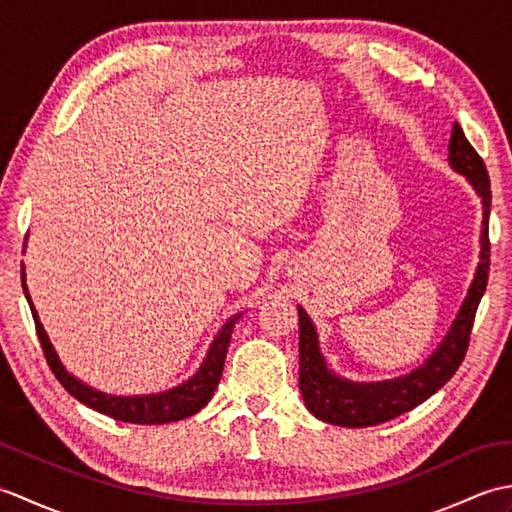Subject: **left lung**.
I'll return each mask as SVG.
<instances>
[{
  "label": "left lung",
  "mask_w": 512,
  "mask_h": 512,
  "mask_svg": "<svg viewBox=\"0 0 512 512\" xmlns=\"http://www.w3.org/2000/svg\"><path fill=\"white\" fill-rule=\"evenodd\" d=\"M449 162L455 171L469 178L484 204L482 262L477 266L469 297L464 299L458 319L453 321L449 334L444 336L438 350L429 356V361L413 369L409 376L385 380V383L356 385L334 376L325 367L314 325L306 310L299 308V387L306 407L319 420L339 424V427H372V424L398 418L400 413L411 411L436 394L462 365L466 350H469L475 312L488 284V270H491V239H488L491 180H488L482 156L469 143L458 123L453 125L449 140Z\"/></svg>",
  "instance_id": "left-lung-1"
}]
</instances>
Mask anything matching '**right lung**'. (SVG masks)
<instances>
[{
    "instance_id": "add662e5",
    "label": "right lung",
    "mask_w": 512,
    "mask_h": 512,
    "mask_svg": "<svg viewBox=\"0 0 512 512\" xmlns=\"http://www.w3.org/2000/svg\"><path fill=\"white\" fill-rule=\"evenodd\" d=\"M21 286H24V295L30 303V312H32V319H35V330L39 336L41 350H43V354H46V361L52 369V374L57 376V380L65 389H68V394H72L76 400L83 402V405L101 411V413H105V416H110L114 420L134 422V424H165V422H176V420L193 416V413H198L206 405V402L211 400L213 391L222 378L226 350H228V343H231V334H233L235 321L239 319V314L228 321L220 332H217L202 367L195 372L193 378L187 380V383L176 387V389H169V391H165V394L121 398V396H107V394H103V391H96L88 385H83L81 380H76L74 376L65 372L63 365L59 363L57 352H54L52 343L48 341L46 330H43V325L39 323L37 310L32 308V301H30L26 281H24V268H21Z\"/></svg>"
}]
</instances>
